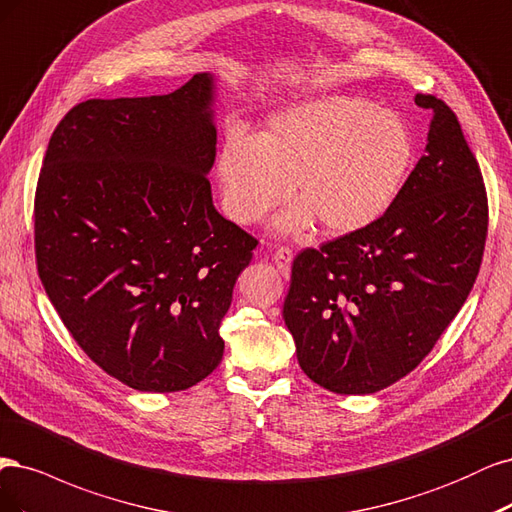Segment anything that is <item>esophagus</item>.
<instances>
[{"mask_svg":"<svg viewBox=\"0 0 512 512\" xmlns=\"http://www.w3.org/2000/svg\"><path fill=\"white\" fill-rule=\"evenodd\" d=\"M291 261H293V251L289 249V246H278L276 253H274V263H276V268H278L280 274L289 276Z\"/></svg>","mask_w":512,"mask_h":512,"instance_id":"1","label":"esophagus"}]
</instances>
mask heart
<instances>
[{
    "label": "heart",
    "instance_id": "b5f03b06",
    "mask_svg": "<svg viewBox=\"0 0 512 512\" xmlns=\"http://www.w3.org/2000/svg\"><path fill=\"white\" fill-rule=\"evenodd\" d=\"M415 136L398 112L366 97L321 95L274 112L255 138L232 129L217 157L229 217L259 223L293 193L276 227L302 234L321 221L329 236L385 217L415 166Z\"/></svg>",
    "mask_w": 512,
    "mask_h": 512
}]
</instances>
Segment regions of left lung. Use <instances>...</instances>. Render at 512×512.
I'll list each match as a JSON object with an SVG mask.
<instances>
[{
	"label": "left lung",
	"instance_id": "8db88e82",
	"mask_svg": "<svg viewBox=\"0 0 512 512\" xmlns=\"http://www.w3.org/2000/svg\"><path fill=\"white\" fill-rule=\"evenodd\" d=\"M425 155L385 217L293 259L283 319L304 374L342 395L376 393L434 349L481 268L489 206L455 112L419 93Z\"/></svg>",
	"mask_w": 512,
	"mask_h": 512
}]
</instances>
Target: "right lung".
Returning a JSON list of instances; mask_svg holds the SVG:
<instances>
[{
  "instance_id": "add662e5",
  "label": "right lung",
  "mask_w": 512,
  "mask_h": 512,
  "mask_svg": "<svg viewBox=\"0 0 512 512\" xmlns=\"http://www.w3.org/2000/svg\"><path fill=\"white\" fill-rule=\"evenodd\" d=\"M214 82L87 100L55 127L34 202L48 300L106 374L183 391L217 368L221 321L257 240L212 204Z\"/></svg>"
}]
</instances>
